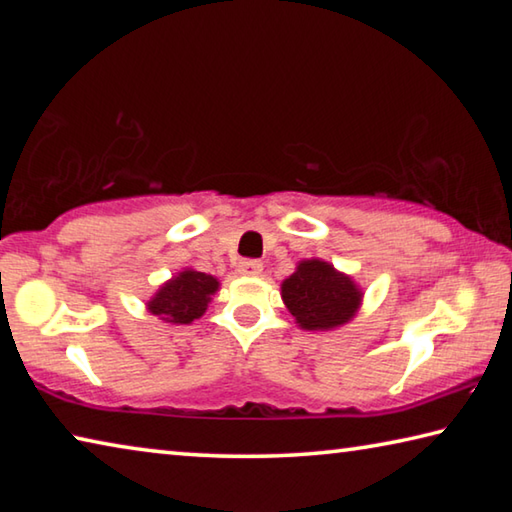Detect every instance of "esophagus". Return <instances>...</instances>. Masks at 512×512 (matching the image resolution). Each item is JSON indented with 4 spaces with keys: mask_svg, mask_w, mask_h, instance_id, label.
<instances>
[{
    "mask_svg": "<svg viewBox=\"0 0 512 512\" xmlns=\"http://www.w3.org/2000/svg\"><path fill=\"white\" fill-rule=\"evenodd\" d=\"M237 271H239L241 275L257 277V275H262V262H257V259H244V262H239Z\"/></svg>",
    "mask_w": 512,
    "mask_h": 512,
    "instance_id": "esophagus-1",
    "label": "esophagus"
}]
</instances>
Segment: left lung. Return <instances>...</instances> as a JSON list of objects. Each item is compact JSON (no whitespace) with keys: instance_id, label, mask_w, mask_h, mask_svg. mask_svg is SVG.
Segmentation results:
<instances>
[{"instance_id":"8db88e82","label":"left lung","mask_w":512,"mask_h":512,"mask_svg":"<svg viewBox=\"0 0 512 512\" xmlns=\"http://www.w3.org/2000/svg\"><path fill=\"white\" fill-rule=\"evenodd\" d=\"M282 300L293 320L307 332H329L357 316L363 291L348 273L325 259H302L282 282Z\"/></svg>"}]
</instances>
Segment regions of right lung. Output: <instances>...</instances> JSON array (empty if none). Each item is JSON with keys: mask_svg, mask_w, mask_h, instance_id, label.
I'll return each instance as SVG.
<instances>
[{"mask_svg": "<svg viewBox=\"0 0 512 512\" xmlns=\"http://www.w3.org/2000/svg\"><path fill=\"white\" fill-rule=\"evenodd\" d=\"M219 287L221 284L214 275L201 273L196 268H183L153 293L146 302V311L164 323L189 325L205 314Z\"/></svg>", "mask_w": 512, "mask_h": 512, "instance_id": "right-lung-1", "label": "right lung"}]
</instances>
